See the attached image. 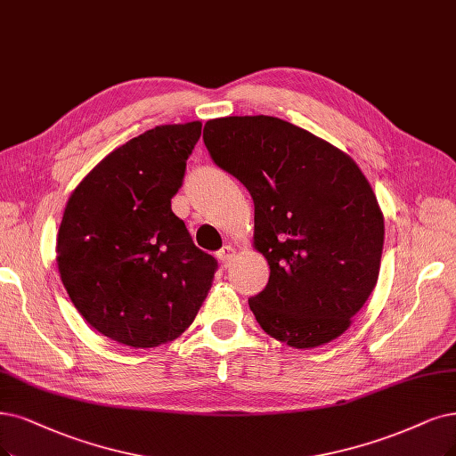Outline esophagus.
<instances>
[{"label": "esophagus", "instance_id": "esophagus-1", "mask_svg": "<svg viewBox=\"0 0 456 456\" xmlns=\"http://www.w3.org/2000/svg\"><path fill=\"white\" fill-rule=\"evenodd\" d=\"M234 256H237V249H234L232 246H224L222 249L217 251V261L227 268V266L232 263Z\"/></svg>", "mask_w": 456, "mask_h": 456}]
</instances>
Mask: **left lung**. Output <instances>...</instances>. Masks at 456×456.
<instances>
[{"label":"left lung","mask_w":456,"mask_h":456,"mask_svg":"<svg viewBox=\"0 0 456 456\" xmlns=\"http://www.w3.org/2000/svg\"><path fill=\"white\" fill-rule=\"evenodd\" d=\"M202 139L254 199V248L271 266L249 298L261 329L295 349L338 338L374 291L383 251V212L359 165L274 116L216 118Z\"/></svg>","instance_id":"8db88e82"}]
</instances>
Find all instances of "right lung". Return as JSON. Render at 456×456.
I'll return each mask as SVG.
<instances>
[{"mask_svg": "<svg viewBox=\"0 0 456 456\" xmlns=\"http://www.w3.org/2000/svg\"><path fill=\"white\" fill-rule=\"evenodd\" d=\"M200 122L150 129L112 150L71 191L56 263L75 308L134 349L173 342L205 302L216 259L171 210Z\"/></svg>", "mask_w": 456, "mask_h": 456, "instance_id": "add662e5", "label": "right lung"}]
</instances>
